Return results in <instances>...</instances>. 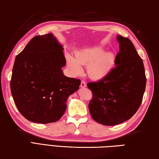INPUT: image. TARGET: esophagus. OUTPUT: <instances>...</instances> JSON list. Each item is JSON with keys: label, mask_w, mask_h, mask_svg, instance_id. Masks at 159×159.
Returning a JSON list of instances; mask_svg holds the SVG:
<instances>
[{"label": "esophagus", "mask_w": 159, "mask_h": 159, "mask_svg": "<svg viewBox=\"0 0 159 159\" xmlns=\"http://www.w3.org/2000/svg\"><path fill=\"white\" fill-rule=\"evenodd\" d=\"M80 87H87V84H86V83L84 81V80H81V83H80Z\"/></svg>", "instance_id": "34e87169"}]
</instances>
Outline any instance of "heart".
Here are the masks:
<instances>
[{
  "instance_id": "1",
  "label": "heart",
  "mask_w": 159,
  "mask_h": 159,
  "mask_svg": "<svg viewBox=\"0 0 159 159\" xmlns=\"http://www.w3.org/2000/svg\"><path fill=\"white\" fill-rule=\"evenodd\" d=\"M67 66L74 76L81 73V66H87L88 76L93 79H100L107 76L116 63V55L113 52H104L101 46L83 49L77 51L75 58L67 55Z\"/></svg>"
}]
</instances>
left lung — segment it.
Wrapping results in <instances>:
<instances>
[{
	"label": "left lung",
	"instance_id": "left-lung-1",
	"mask_svg": "<svg viewBox=\"0 0 159 159\" xmlns=\"http://www.w3.org/2000/svg\"><path fill=\"white\" fill-rule=\"evenodd\" d=\"M120 51L107 76L87 83L93 93L89 109L98 123L114 126L129 120L141 105L146 85L143 60L130 40L117 36Z\"/></svg>",
	"mask_w": 159,
	"mask_h": 159
}]
</instances>
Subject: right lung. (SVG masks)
Wrapping results in <instances>:
<instances>
[{"instance_id": "obj_1", "label": "right lung", "mask_w": 159, "mask_h": 159, "mask_svg": "<svg viewBox=\"0 0 159 159\" xmlns=\"http://www.w3.org/2000/svg\"><path fill=\"white\" fill-rule=\"evenodd\" d=\"M63 48L52 33L32 38L16 56L10 82L20 113L35 123L58 121L67 100L79 88L80 80L67 77Z\"/></svg>"}]
</instances>
